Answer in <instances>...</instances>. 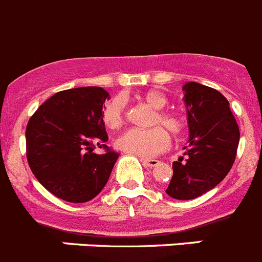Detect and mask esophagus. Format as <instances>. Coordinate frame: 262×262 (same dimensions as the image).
I'll return each instance as SVG.
<instances>
[{
  "label": "esophagus",
  "instance_id": "34e87169",
  "mask_svg": "<svg viewBox=\"0 0 262 262\" xmlns=\"http://www.w3.org/2000/svg\"><path fill=\"white\" fill-rule=\"evenodd\" d=\"M141 162H143L144 166L147 167H155L160 164V161L155 160V158H141Z\"/></svg>",
  "mask_w": 262,
  "mask_h": 262
}]
</instances>
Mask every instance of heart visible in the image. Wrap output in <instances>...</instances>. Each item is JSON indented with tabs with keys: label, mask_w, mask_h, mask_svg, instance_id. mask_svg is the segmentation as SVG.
<instances>
[{
	"label": "heart",
	"mask_w": 262,
	"mask_h": 262,
	"mask_svg": "<svg viewBox=\"0 0 262 262\" xmlns=\"http://www.w3.org/2000/svg\"><path fill=\"white\" fill-rule=\"evenodd\" d=\"M144 104H147L152 109L157 110L153 115L152 126L161 124L171 133L172 135H181L184 129V121L177 113L164 112L167 105V98L158 91H148L139 96ZM126 117V102L122 97L110 98L104 105L101 112L102 123L109 129H118L123 124ZM170 138L162 127L157 126L149 129H127L115 140V147L119 150L136 155L140 157L149 158L160 155L169 148Z\"/></svg>",
	"instance_id": "obj_1"
}]
</instances>
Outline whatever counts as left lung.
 Instances as JSON below:
<instances>
[{
	"label": "left lung",
	"mask_w": 262,
	"mask_h": 262,
	"mask_svg": "<svg viewBox=\"0 0 262 262\" xmlns=\"http://www.w3.org/2000/svg\"><path fill=\"white\" fill-rule=\"evenodd\" d=\"M189 139L184 157L172 162L166 193L191 200L214 188L229 174L239 145V127L229 101L217 90L196 81L183 85Z\"/></svg>",
	"instance_id": "1"
}]
</instances>
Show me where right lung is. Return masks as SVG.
I'll return each instance as SVG.
<instances>
[{
	"label": "right lung",
	"mask_w": 262,
	"mask_h": 262,
	"mask_svg": "<svg viewBox=\"0 0 262 262\" xmlns=\"http://www.w3.org/2000/svg\"><path fill=\"white\" fill-rule=\"evenodd\" d=\"M109 93L101 87L57 92L38 107L26 128L33 175L57 198L85 203L101 192L119 155L107 147L101 112ZM102 147V155L94 153Z\"/></svg>",
	"instance_id": "obj_1"
}]
</instances>
